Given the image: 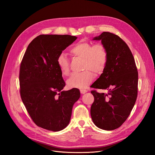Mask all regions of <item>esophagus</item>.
I'll use <instances>...</instances> for the list:
<instances>
[{
	"mask_svg": "<svg viewBox=\"0 0 155 155\" xmlns=\"http://www.w3.org/2000/svg\"><path fill=\"white\" fill-rule=\"evenodd\" d=\"M80 92L82 94H85L86 92H87V90H83V89H82V90L80 91Z\"/></svg>",
	"mask_w": 155,
	"mask_h": 155,
	"instance_id": "1",
	"label": "esophagus"
}]
</instances>
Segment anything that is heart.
I'll use <instances>...</instances> for the list:
<instances>
[{
	"mask_svg": "<svg viewBox=\"0 0 155 155\" xmlns=\"http://www.w3.org/2000/svg\"><path fill=\"white\" fill-rule=\"evenodd\" d=\"M70 53L74 56L83 59V69L86 70L81 73L72 74L67 81V87L70 88H85L94 78L92 71L96 74H100L104 70L108 60L107 49L100 43L92 45L88 42H80L73 46ZM57 63L61 74L67 76L70 68L66 56L60 54Z\"/></svg>",
	"mask_w": 155,
	"mask_h": 155,
	"instance_id": "obj_1",
	"label": "heart"
}]
</instances>
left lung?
<instances>
[{"instance_id": "left-lung-1", "label": "left lung", "mask_w": 155, "mask_h": 155, "mask_svg": "<svg viewBox=\"0 0 155 155\" xmlns=\"http://www.w3.org/2000/svg\"><path fill=\"white\" fill-rule=\"evenodd\" d=\"M93 40L101 41L107 49L108 60L103 73L91 87L107 90L109 93L91 91L94 97L91 118L98 128L114 130L128 118L137 100V68L129 46L119 36L104 31Z\"/></svg>"}]
</instances>
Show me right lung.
<instances>
[{
  "instance_id": "add662e5",
  "label": "right lung",
  "mask_w": 155,
  "mask_h": 155,
  "mask_svg": "<svg viewBox=\"0 0 155 155\" xmlns=\"http://www.w3.org/2000/svg\"><path fill=\"white\" fill-rule=\"evenodd\" d=\"M69 35H40L29 44L20 67L22 101L34 122L56 132L68 125L74 104L80 97L78 88L62 91L65 83L57 59L76 40Z\"/></svg>"
}]
</instances>
